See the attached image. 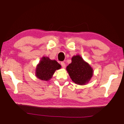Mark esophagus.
Listing matches in <instances>:
<instances>
[{
  "label": "esophagus",
  "mask_w": 124,
  "mask_h": 124,
  "mask_svg": "<svg viewBox=\"0 0 124 124\" xmlns=\"http://www.w3.org/2000/svg\"><path fill=\"white\" fill-rule=\"evenodd\" d=\"M61 66L62 67V68H66V64H65V63L63 62H62L61 63Z\"/></svg>",
  "instance_id": "obj_1"
}]
</instances>
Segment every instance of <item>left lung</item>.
Masks as SVG:
<instances>
[{"mask_svg":"<svg viewBox=\"0 0 124 124\" xmlns=\"http://www.w3.org/2000/svg\"><path fill=\"white\" fill-rule=\"evenodd\" d=\"M66 70L73 82L81 85L89 83L93 73L92 67L79 54L72 58V63Z\"/></svg>","mask_w":124,"mask_h":124,"instance_id":"obj_1","label":"left lung"}]
</instances>
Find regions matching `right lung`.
I'll use <instances>...</instances> for the list:
<instances>
[{
	"label": "right lung",
	"instance_id": "right-lung-1",
	"mask_svg": "<svg viewBox=\"0 0 124 124\" xmlns=\"http://www.w3.org/2000/svg\"><path fill=\"white\" fill-rule=\"evenodd\" d=\"M61 67L56 61L50 60L48 57H43L37 66L35 76L42 80H49L55 71Z\"/></svg>",
	"mask_w": 124,
	"mask_h": 124
}]
</instances>
